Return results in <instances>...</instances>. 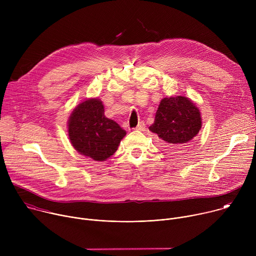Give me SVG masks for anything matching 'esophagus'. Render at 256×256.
I'll use <instances>...</instances> for the list:
<instances>
[{
	"label": "esophagus",
	"mask_w": 256,
	"mask_h": 256,
	"mask_svg": "<svg viewBox=\"0 0 256 256\" xmlns=\"http://www.w3.org/2000/svg\"><path fill=\"white\" fill-rule=\"evenodd\" d=\"M144 128H146V124H144V122H140V124L136 126V130H144Z\"/></svg>",
	"instance_id": "esophagus-1"
}]
</instances>
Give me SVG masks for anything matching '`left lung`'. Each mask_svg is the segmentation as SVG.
<instances>
[{
    "mask_svg": "<svg viewBox=\"0 0 256 256\" xmlns=\"http://www.w3.org/2000/svg\"><path fill=\"white\" fill-rule=\"evenodd\" d=\"M200 108L186 96L165 97L160 101L149 130L161 140L165 152L186 151L202 128Z\"/></svg>",
    "mask_w": 256,
    "mask_h": 256,
    "instance_id": "1",
    "label": "left lung"
}]
</instances>
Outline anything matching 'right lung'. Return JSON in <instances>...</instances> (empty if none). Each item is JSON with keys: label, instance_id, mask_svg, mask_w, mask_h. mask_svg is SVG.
<instances>
[{"label": "right lung", "instance_id": "obj_1", "mask_svg": "<svg viewBox=\"0 0 256 256\" xmlns=\"http://www.w3.org/2000/svg\"><path fill=\"white\" fill-rule=\"evenodd\" d=\"M68 134L77 152L102 162L116 152L126 132L105 116L99 98H88L72 109L68 120Z\"/></svg>", "mask_w": 256, "mask_h": 256}]
</instances>
